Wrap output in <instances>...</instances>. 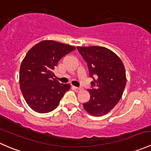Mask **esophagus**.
I'll list each match as a JSON object with an SVG mask.
<instances>
[{"mask_svg": "<svg viewBox=\"0 0 151 151\" xmlns=\"http://www.w3.org/2000/svg\"><path fill=\"white\" fill-rule=\"evenodd\" d=\"M73 88H74V90H75L76 91H77V92L82 91V88H80V87H73Z\"/></svg>", "mask_w": 151, "mask_h": 151, "instance_id": "esophagus-1", "label": "esophagus"}]
</instances>
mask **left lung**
I'll use <instances>...</instances> for the list:
<instances>
[{
	"mask_svg": "<svg viewBox=\"0 0 151 151\" xmlns=\"http://www.w3.org/2000/svg\"><path fill=\"white\" fill-rule=\"evenodd\" d=\"M88 65L91 82V99L85 109L93 116L106 115L120 101L126 84V71L120 58L104 47H77Z\"/></svg>",
	"mask_w": 151,
	"mask_h": 151,
	"instance_id": "1",
	"label": "left lung"
}]
</instances>
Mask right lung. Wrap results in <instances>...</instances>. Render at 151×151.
<instances>
[{"mask_svg":"<svg viewBox=\"0 0 151 151\" xmlns=\"http://www.w3.org/2000/svg\"><path fill=\"white\" fill-rule=\"evenodd\" d=\"M75 47L55 41H43L28 52L19 68V85L27 104L39 113L55 109L69 84L54 79L53 70L59 60Z\"/></svg>","mask_w":151,"mask_h":151,"instance_id":"add662e5","label":"right lung"}]
</instances>
